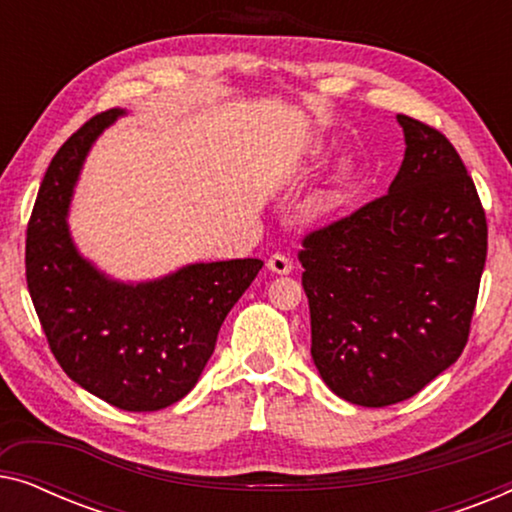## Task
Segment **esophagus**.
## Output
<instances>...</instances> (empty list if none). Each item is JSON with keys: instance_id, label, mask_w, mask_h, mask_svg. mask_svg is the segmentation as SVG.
Masks as SVG:
<instances>
[{"instance_id": "34e87169", "label": "esophagus", "mask_w": 512, "mask_h": 512, "mask_svg": "<svg viewBox=\"0 0 512 512\" xmlns=\"http://www.w3.org/2000/svg\"><path fill=\"white\" fill-rule=\"evenodd\" d=\"M268 270L275 272V275H289V272L293 270V263L286 256L275 254L268 258Z\"/></svg>"}]
</instances>
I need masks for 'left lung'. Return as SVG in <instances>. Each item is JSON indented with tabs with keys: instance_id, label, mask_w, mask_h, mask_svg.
Returning a JSON list of instances; mask_svg holds the SVG:
<instances>
[{
	"instance_id": "left-lung-1",
	"label": "left lung",
	"mask_w": 512,
	"mask_h": 512,
	"mask_svg": "<svg viewBox=\"0 0 512 512\" xmlns=\"http://www.w3.org/2000/svg\"><path fill=\"white\" fill-rule=\"evenodd\" d=\"M405 158L382 195L303 240L312 359L333 394L384 408L464 352L487 219L443 132L398 114Z\"/></svg>"
}]
</instances>
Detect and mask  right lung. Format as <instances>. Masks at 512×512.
Instances as JSON below:
<instances>
[{
    "label": "right lung",
    "mask_w": 512,
    "mask_h": 512,
    "mask_svg": "<svg viewBox=\"0 0 512 512\" xmlns=\"http://www.w3.org/2000/svg\"><path fill=\"white\" fill-rule=\"evenodd\" d=\"M123 109L83 123L48 165L25 240V275L48 347L90 394L128 412H153L195 387L223 319L263 261L191 263L153 282H116L86 261L67 214L90 146Z\"/></svg>",
    "instance_id": "add662e5"
}]
</instances>
